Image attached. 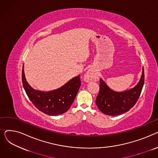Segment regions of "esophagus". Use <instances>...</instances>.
I'll return each instance as SVG.
<instances>
[{
	"label": "esophagus",
	"mask_w": 158,
	"mask_h": 158,
	"mask_svg": "<svg viewBox=\"0 0 158 158\" xmlns=\"http://www.w3.org/2000/svg\"><path fill=\"white\" fill-rule=\"evenodd\" d=\"M96 78V75L94 70L89 69L88 70L86 74L85 75V81L86 82H89L91 81H93Z\"/></svg>",
	"instance_id": "obj_1"
}]
</instances>
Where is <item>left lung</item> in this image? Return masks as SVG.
<instances>
[{
    "label": "left lung",
    "mask_w": 158,
    "mask_h": 158,
    "mask_svg": "<svg viewBox=\"0 0 158 158\" xmlns=\"http://www.w3.org/2000/svg\"><path fill=\"white\" fill-rule=\"evenodd\" d=\"M144 70L138 85L133 88L123 92L111 90L101 79L99 92L95 103L102 113L107 115L116 116L129 111L136 103L144 84Z\"/></svg>",
    "instance_id": "left-lung-1"
}]
</instances>
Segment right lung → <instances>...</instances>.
I'll use <instances>...</instances> for the list:
<instances>
[{
	"label": "right lung",
	"mask_w": 158,
	"mask_h": 158,
	"mask_svg": "<svg viewBox=\"0 0 158 158\" xmlns=\"http://www.w3.org/2000/svg\"><path fill=\"white\" fill-rule=\"evenodd\" d=\"M22 79L24 89L32 103L40 111L52 116L63 114L70 109L81 86L80 76H78L59 89L44 92L32 89L28 85L23 69Z\"/></svg>",
	"instance_id": "right-lung-1"
}]
</instances>
